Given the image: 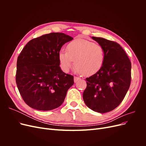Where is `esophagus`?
<instances>
[{"mask_svg": "<svg viewBox=\"0 0 146 146\" xmlns=\"http://www.w3.org/2000/svg\"><path fill=\"white\" fill-rule=\"evenodd\" d=\"M80 78L78 77H74V82H77L78 80H80Z\"/></svg>", "mask_w": 146, "mask_h": 146, "instance_id": "1", "label": "esophagus"}]
</instances>
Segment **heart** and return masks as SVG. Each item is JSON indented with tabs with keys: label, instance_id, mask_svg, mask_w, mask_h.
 Returning <instances> with one entry per match:
<instances>
[{
	"label": "heart",
	"instance_id": "b5f03b06",
	"mask_svg": "<svg viewBox=\"0 0 146 146\" xmlns=\"http://www.w3.org/2000/svg\"><path fill=\"white\" fill-rule=\"evenodd\" d=\"M60 66L65 72H68L74 66L84 76H91L102 68L104 61V51L100 45L91 41L77 38L66 46V52L59 53Z\"/></svg>",
	"mask_w": 146,
	"mask_h": 146
}]
</instances>
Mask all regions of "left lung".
<instances>
[{
    "label": "left lung",
    "instance_id": "left-lung-1",
    "mask_svg": "<svg viewBox=\"0 0 146 146\" xmlns=\"http://www.w3.org/2000/svg\"><path fill=\"white\" fill-rule=\"evenodd\" d=\"M92 38L103 48L104 61L99 71L86 78L83 99L91 110L105 113L115 109L124 99L131 83V62L118 43Z\"/></svg>",
    "mask_w": 146,
    "mask_h": 146
}]
</instances>
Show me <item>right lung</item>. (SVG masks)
Returning <instances> with one entry per match:
<instances>
[{"mask_svg": "<svg viewBox=\"0 0 146 146\" xmlns=\"http://www.w3.org/2000/svg\"><path fill=\"white\" fill-rule=\"evenodd\" d=\"M73 38L63 33H50L30 40L17 57L16 82L29 107L41 111L63 103L74 77L62 71L58 55L61 48Z\"/></svg>", "mask_w": 146, "mask_h": 146, "instance_id": "1", "label": "right lung"}]
</instances>
